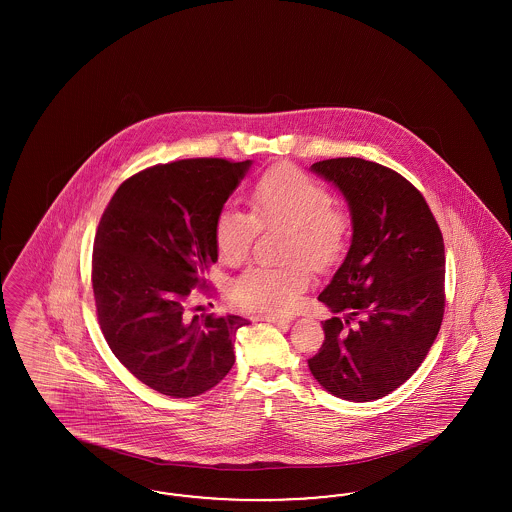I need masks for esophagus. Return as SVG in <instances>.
<instances>
[{
  "label": "esophagus",
  "instance_id": "esophagus-1",
  "mask_svg": "<svg viewBox=\"0 0 512 512\" xmlns=\"http://www.w3.org/2000/svg\"><path fill=\"white\" fill-rule=\"evenodd\" d=\"M261 320H265V322H272V324H290L293 318L282 317V315H272V313H267V315H261Z\"/></svg>",
  "mask_w": 512,
  "mask_h": 512
}]
</instances>
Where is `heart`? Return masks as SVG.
<instances>
[{
  "label": "heart",
  "mask_w": 512,
  "mask_h": 512,
  "mask_svg": "<svg viewBox=\"0 0 512 512\" xmlns=\"http://www.w3.org/2000/svg\"><path fill=\"white\" fill-rule=\"evenodd\" d=\"M251 215L222 209L213 226L219 259L240 265L251 251L259 226L286 230L280 267L245 268L232 282V297L251 311L286 313L311 282L309 267L336 265L351 234L349 215L332 203L330 192L299 169L274 167L261 174L249 190ZM306 260L303 262L302 259Z\"/></svg>",
  "instance_id": "heart-1"
}]
</instances>
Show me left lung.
Masks as SVG:
<instances>
[{
	"mask_svg": "<svg viewBox=\"0 0 512 512\" xmlns=\"http://www.w3.org/2000/svg\"><path fill=\"white\" fill-rule=\"evenodd\" d=\"M311 171L347 201L353 238L318 295L334 317L322 322L324 343L309 368L340 399L376 401L413 376L438 338L443 236L426 199L388 167L340 157L318 161Z\"/></svg>",
	"mask_w": 512,
	"mask_h": 512,
	"instance_id": "obj_1",
	"label": "left lung"
}]
</instances>
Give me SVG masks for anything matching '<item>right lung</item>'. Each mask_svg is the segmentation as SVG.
<instances>
[{
	"label": "right lung",
	"mask_w": 512,
	"mask_h": 512,
	"mask_svg": "<svg viewBox=\"0 0 512 512\" xmlns=\"http://www.w3.org/2000/svg\"><path fill=\"white\" fill-rule=\"evenodd\" d=\"M251 161L184 159L124 180L99 220L92 286L99 326L142 384L176 399L215 388L234 365L238 315L190 317L186 299L219 253L215 219Z\"/></svg>",
	"instance_id": "add662e5"
}]
</instances>
